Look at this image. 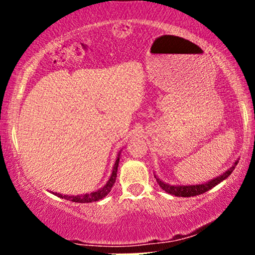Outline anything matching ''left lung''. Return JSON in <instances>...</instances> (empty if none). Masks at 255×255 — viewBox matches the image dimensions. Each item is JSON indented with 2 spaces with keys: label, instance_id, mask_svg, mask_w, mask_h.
Wrapping results in <instances>:
<instances>
[{
  "label": "left lung",
  "instance_id": "left-lung-1",
  "mask_svg": "<svg viewBox=\"0 0 255 255\" xmlns=\"http://www.w3.org/2000/svg\"><path fill=\"white\" fill-rule=\"evenodd\" d=\"M238 163H239V160H236L235 164L231 166L230 169H228L224 174L219 175V176L213 178V180L207 181V182L201 183V184H192V186L191 184H189V186H171V184H168V183L163 182V181H160L159 178L156 176V175H154V177H156L158 184L162 187L163 191L169 193V194L175 195V197H183V198L195 197V195L203 194V193L210 191V189L213 188V187L217 186L219 182L224 181L225 178H227L231 174V172H233V170L235 169V166Z\"/></svg>",
  "mask_w": 255,
  "mask_h": 255
}]
</instances>
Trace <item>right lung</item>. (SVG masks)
Instances as JSON below:
<instances>
[{"mask_svg": "<svg viewBox=\"0 0 255 255\" xmlns=\"http://www.w3.org/2000/svg\"><path fill=\"white\" fill-rule=\"evenodd\" d=\"M120 154H121V152L119 153L118 159H116L115 165H114L113 172H111V176L109 178V181L105 183V186L103 187V188L98 189V191H96V192L89 193V194H83V195H62V194H58V193H55V194L58 195V197L62 198V199H67V200L73 201V203H92V201H98V200H101V199H103L104 197H107V195L109 194V192L111 191V188H113L114 183H115L116 176H118V166L120 163Z\"/></svg>", "mask_w": 255, "mask_h": 255, "instance_id": "right-lung-1", "label": "right lung"}]
</instances>
